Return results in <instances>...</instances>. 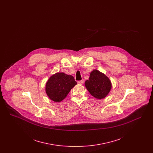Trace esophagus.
<instances>
[{"label":"esophagus","instance_id":"esophagus-1","mask_svg":"<svg viewBox=\"0 0 153 153\" xmlns=\"http://www.w3.org/2000/svg\"><path fill=\"white\" fill-rule=\"evenodd\" d=\"M77 83H78L79 84H80V85H82V84H84V80H81V81H78Z\"/></svg>","mask_w":153,"mask_h":153}]
</instances>
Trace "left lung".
<instances>
[{
	"instance_id": "8db88e82",
	"label": "left lung",
	"mask_w": 153,
	"mask_h": 153,
	"mask_svg": "<svg viewBox=\"0 0 153 153\" xmlns=\"http://www.w3.org/2000/svg\"><path fill=\"white\" fill-rule=\"evenodd\" d=\"M85 85L91 95L98 99L105 97L112 87L109 78L96 69L90 73L89 79L85 82Z\"/></svg>"
}]
</instances>
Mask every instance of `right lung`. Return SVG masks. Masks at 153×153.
<instances>
[{
    "label": "right lung",
    "instance_id": "right-lung-1",
    "mask_svg": "<svg viewBox=\"0 0 153 153\" xmlns=\"http://www.w3.org/2000/svg\"><path fill=\"white\" fill-rule=\"evenodd\" d=\"M77 84L73 76L64 73H57L48 80L45 91L51 100L59 102L63 100L71 89Z\"/></svg>",
    "mask_w": 153,
    "mask_h": 153
}]
</instances>
